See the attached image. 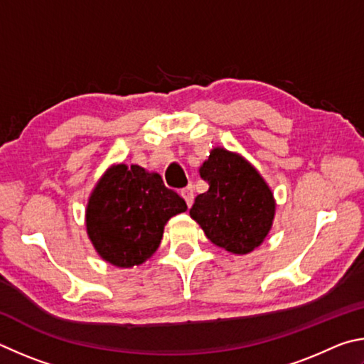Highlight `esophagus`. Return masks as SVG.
<instances>
[{
	"mask_svg": "<svg viewBox=\"0 0 364 364\" xmlns=\"http://www.w3.org/2000/svg\"><path fill=\"white\" fill-rule=\"evenodd\" d=\"M181 195H182V198L186 200V203H187V206H188V208L193 205V198H195V195H193V187H192V186H188V187H186V188H182V190H181Z\"/></svg>",
	"mask_w": 364,
	"mask_h": 364,
	"instance_id": "esophagus-1",
	"label": "esophagus"
}]
</instances>
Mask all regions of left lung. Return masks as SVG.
<instances>
[{"mask_svg":"<svg viewBox=\"0 0 364 364\" xmlns=\"http://www.w3.org/2000/svg\"><path fill=\"white\" fill-rule=\"evenodd\" d=\"M209 190L195 198L190 218L215 246L247 254L262 245L275 218V198L254 166L220 146L200 168Z\"/></svg>","mask_w":364,"mask_h":364,"instance_id":"left-lung-1","label":"left lung"}]
</instances>
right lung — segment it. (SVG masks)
Listing matches in <instances>:
<instances>
[{"label":"right lung","mask_w":364,"mask_h":364,"mask_svg":"<svg viewBox=\"0 0 364 364\" xmlns=\"http://www.w3.org/2000/svg\"><path fill=\"white\" fill-rule=\"evenodd\" d=\"M186 211V201L156 172L114 164L89 196L87 237L102 259L129 269L158 250L166 222Z\"/></svg>","instance_id":"1"}]
</instances>
